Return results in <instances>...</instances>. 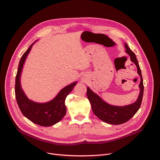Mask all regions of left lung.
Returning <instances> with one entry per match:
<instances>
[{
  "mask_svg": "<svg viewBox=\"0 0 160 160\" xmlns=\"http://www.w3.org/2000/svg\"><path fill=\"white\" fill-rule=\"evenodd\" d=\"M125 47L126 49L125 52L130 56L131 61L136 65L137 73L140 78V82L138 86L140 93L137 100L133 103L128 105H112L105 102L97 94L94 93L89 87H87V97L91 103L93 113L100 120L111 125H121L130 119L140 109L143 97V79L137 59L135 53L129 48L127 43H125Z\"/></svg>",
  "mask_w": 160,
  "mask_h": 160,
  "instance_id": "obj_1",
  "label": "left lung"
}]
</instances>
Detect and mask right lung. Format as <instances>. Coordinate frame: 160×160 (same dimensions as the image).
<instances>
[{"label":"right lung","instance_id":"right-lung-1","mask_svg":"<svg viewBox=\"0 0 160 160\" xmlns=\"http://www.w3.org/2000/svg\"><path fill=\"white\" fill-rule=\"evenodd\" d=\"M34 43L25 52L19 62L15 80V96L21 112L27 119L40 126L51 127L65 116L67 112L65 98L74 89L77 81L64 87L54 98L48 102L38 103L28 99L22 88L20 78L23 64Z\"/></svg>","mask_w":160,"mask_h":160}]
</instances>
